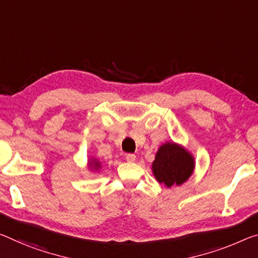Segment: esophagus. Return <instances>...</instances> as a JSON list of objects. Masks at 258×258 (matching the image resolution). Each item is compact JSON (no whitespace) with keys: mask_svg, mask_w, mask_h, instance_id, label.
<instances>
[{"mask_svg":"<svg viewBox=\"0 0 258 258\" xmlns=\"http://www.w3.org/2000/svg\"><path fill=\"white\" fill-rule=\"evenodd\" d=\"M126 161L128 163H134L137 161V156L134 154H127L126 155Z\"/></svg>","mask_w":258,"mask_h":258,"instance_id":"esophagus-1","label":"esophagus"}]
</instances>
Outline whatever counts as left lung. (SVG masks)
Instances as JSON below:
<instances>
[{
	"label": "left lung",
	"mask_w": 258,
	"mask_h": 258,
	"mask_svg": "<svg viewBox=\"0 0 258 258\" xmlns=\"http://www.w3.org/2000/svg\"><path fill=\"white\" fill-rule=\"evenodd\" d=\"M151 170L155 179L166 188L180 186L193 174L195 158L182 145L167 141L156 151Z\"/></svg>",
	"instance_id": "1"
}]
</instances>
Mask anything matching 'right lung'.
Instances as JSON below:
<instances>
[{
  "label": "right lung",
  "mask_w": 258,
  "mask_h": 258,
  "mask_svg": "<svg viewBox=\"0 0 258 258\" xmlns=\"http://www.w3.org/2000/svg\"><path fill=\"white\" fill-rule=\"evenodd\" d=\"M87 169L94 174L99 173L102 169V162H100L96 157L91 156L87 161Z\"/></svg>",
  "instance_id": "right-lung-1"
}]
</instances>
